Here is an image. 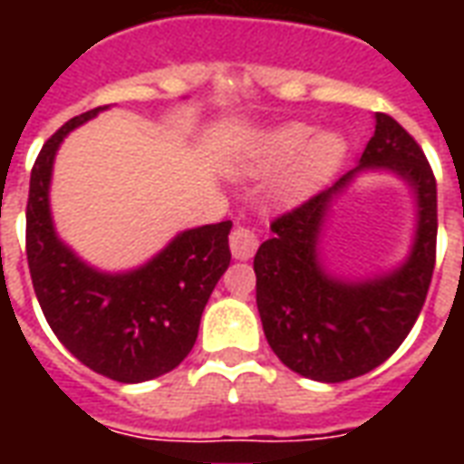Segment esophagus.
Segmentation results:
<instances>
[{
  "instance_id": "esophagus-1",
  "label": "esophagus",
  "mask_w": 464,
  "mask_h": 464,
  "mask_svg": "<svg viewBox=\"0 0 464 464\" xmlns=\"http://www.w3.org/2000/svg\"><path fill=\"white\" fill-rule=\"evenodd\" d=\"M258 251V236L248 226H236L231 233V253L236 261H248Z\"/></svg>"
}]
</instances>
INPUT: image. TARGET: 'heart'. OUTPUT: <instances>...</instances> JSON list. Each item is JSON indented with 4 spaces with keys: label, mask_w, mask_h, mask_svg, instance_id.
I'll return each instance as SVG.
<instances>
[{
    "label": "heart",
    "mask_w": 464,
    "mask_h": 464,
    "mask_svg": "<svg viewBox=\"0 0 464 464\" xmlns=\"http://www.w3.org/2000/svg\"><path fill=\"white\" fill-rule=\"evenodd\" d=\"M348 141L338 131L288 121L248 136L241 146L236 171L243 176H268L283 169L271 186L276 203L295 206L318 193L345 161Z\"/></svg>",
    "instance_id": "obj_1"
}]
</instances>
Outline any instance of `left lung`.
<instances>
[{"label":"left lung","instance_id":"8db88e82","mask_svg":"<svg viewBox=\"0 0 464 464\" xmlns=\"http://www.w3.org/2000/svg\"><path fill=\"white\" fill-rule=\"evenodd\" d=\"M362 172H392L409 186L416 231L398 266L350 279L324 266L320 243L332 208ZM271 231L253 258L256 303L283 365L318 382H343L385 362L418 321L435 268L438 186L415 139L392 116L375 114L358 166Z\"/></svg>","mask_w":464,"mask_h":464}]
</instances>
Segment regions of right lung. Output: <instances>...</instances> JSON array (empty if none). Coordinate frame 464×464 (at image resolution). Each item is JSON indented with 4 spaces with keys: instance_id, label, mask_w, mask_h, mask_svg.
Returning a JSON list of instances; mask_svg holds the SVG:
<instances>
[{
    "instance_id": "1",
    "label": "right lung",
    "mask_w": 464,
    "mask_h": 464,
    "mask_svg": "<svg viewBox=\"0 0 464 464\" xmlns=\"http://www.w3.org/2000/svg\"><path fill=\"white\" fill-rule=\"evenodd\" d=\"M79 114L44 143L29 181L26 261L49 328L86 368L119 382L171 372L191 353L206 303L231 263V221L176 233L161 251L129 271H102L59 238L52 216V173L59 146Z\"/></svg>"
}]
</instances>
